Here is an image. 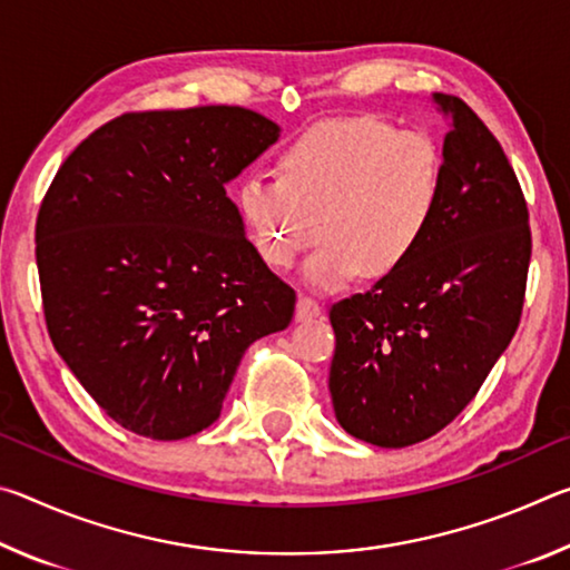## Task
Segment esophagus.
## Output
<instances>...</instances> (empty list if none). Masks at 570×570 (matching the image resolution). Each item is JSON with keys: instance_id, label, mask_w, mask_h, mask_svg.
<instances>
[{"instance_id": "1", "label": "esophagus", "mask_w": 570, "mask_h": 570, "mask_svg": "<svg viewBox=\"0 0 570 570\" xmlns=\"http://www.w3.org/2000/svg\"><path fill=\"white\" fill-rule=\"evenodd\" d=\"M316 316H322V306L308 296H298L296 304V322H312Z\"/></svg>"}]
</instances>
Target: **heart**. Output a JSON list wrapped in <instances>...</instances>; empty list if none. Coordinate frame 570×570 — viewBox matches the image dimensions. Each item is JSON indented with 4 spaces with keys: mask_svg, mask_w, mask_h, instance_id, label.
<instances>
[{
    "mask_svg": "<svg viewBox=\"0 0 570 570\" xmlns=\"http://www.w3.org/2000/svg\"><path fill=\"white\" fill-rule=\"evenodd\" d=\"M445 163L430 135L394 130L372 115L316 122L284 150L282 178H246L240 210L274 268L304 264V282L336 292L364 272L390 276L435 224Z\"/></svg>",
    "mask_w": 570,
    "mask_h": 570,
    "instance_id": "1",
    "label": "heart"
}]
</instances>
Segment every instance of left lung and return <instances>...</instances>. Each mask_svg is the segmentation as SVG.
I'll list each match as a JSON object with an SVG mask.
<instances>
[{
	"mask_svg": "<svg viewBox=\"0 0 570 570\" xmlns=\"http://www.w3.org/2000/svg\"><path fill=\"white\" fill-rule=\"evenodd\" d=\"M450 130L430 234L397 272L334 304V414L352 438L407 448L450 424L508 350L523 312L530 228L493 132L435 92Z\"/></svg>",
	"mask_w": 570,
	"mask_h": 570,
	"instance_id": "left-lung-1",
	"label": "left lung"
}]
</instances>
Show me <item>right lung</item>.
Here are the masks:
<instances>
[{"label": "right lung", "mask_w": 570, "mask_h": 570, "mask_svg": "<svg viewBox=\"0 0 570 570\" xmlns=\"http://www.w3.org/2000/svg\"><path fill=\"white\" fill-rule=\"evenodd\" d=\"M278 135L228 105L130 112L85 138L47 190L35 234L47 332L135 435L214 424L248 344L292 322L294 288L226 196Z\"/></svg>", "instance_id": "1"}]
</instances>
